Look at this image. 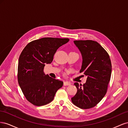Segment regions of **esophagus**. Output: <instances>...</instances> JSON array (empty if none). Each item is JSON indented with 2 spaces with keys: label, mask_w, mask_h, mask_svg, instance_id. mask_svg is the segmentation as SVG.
<instances>
[{
  "label": "esophagus",
  "mask_w": 128,
  "mask_h": 128,
  "mask_svg": "<svg viewBox=\"0 0 128 128\" xmlns=\"http://www.w3.org/2000/svg\"><path fill=\"white\" fill-rule=\"evenodd\" d=\"M70 83L68 82H64V86H70Z\"/></svg>",
  "instance_id": "34e87169"
}]
</instances>
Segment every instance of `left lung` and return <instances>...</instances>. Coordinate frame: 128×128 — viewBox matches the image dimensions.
<instances>
[{
    "label": "left lung",
    "mask_w": 128,
    "mask_h": 128,
    "mask_svg": "<svg viewBox=\"0 0 128 128\" xmlns=\"http://www.w3.org/2000/svg\"><path fill=\"white\" fill-rule=\"evenodd\" d=\"M74 42L83 58L80 72L88 77L83 86L74 83L77 91L72 102L82 109H90L101 101L107 91L112 73L111 61L108 53L98 42L80 40Z\"/></svg>",
    "instance_id": "left-lung-1"
}]
</instances>
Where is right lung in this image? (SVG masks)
<instances>
[{
    "label": "right lung",
    "mask_w": 128,
    "mask_h": 128,
    "mask_svg": "<svg viewBox=\"0 0 128 128\" xmlns=\"http://www.w3.org/2000/svg\"><path fill=\"white\" fill-rule=\"evenodd\" d=\"M69 40L42 38L30 42L22 51L18 63V83L26 100L34 105L41 106L51 102L62 86V81L45 75L44 68L52 62L58 48Z\"/></svg>",
    "instance_id": "add662e5"
}]
</instances>
